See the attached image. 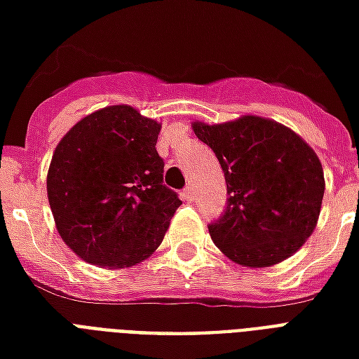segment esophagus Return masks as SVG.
Segmentation results:
<instances>
[{
	"mask_svg": "<svg viewBox=\"0 0 359 359\" xmlns=\"http://www.w3.org/2000/svg\"><path fill=\"white\" fill-rule=\"evenodd\" d=\"M194 187H187L182 192H180V196H182V200L184 201H192L194 200Z\"/></svg>",
	"mask_w": 359,
	"mask_h": 359,
	"instance_id": "esophagus-1",
	"label": "esophagus"
}]
</instances>
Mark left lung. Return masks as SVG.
<instances>
[{"label":"left lung","instance_id":"obj_1","mask_svg":"<svg viewBox=\"0 0 359 359\" xmlns=\"http://www.w3.org/2000/svg\"><path fill=\"white\" fill-rule=\"evenodd\" d=\"M192 129L226 179V211L209 224L215 245L249 268L274 266L297 253L320 219L325 179L318 154L289 127L261 116L217 126L194 121Z\"/></svg>","mask_w":359,"mask_h":359}]
</instances>
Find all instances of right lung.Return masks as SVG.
<instances>
[{
	"label": "right lung",
	"instance_id": "right-lung-1",
	"mask_svg": "<svg viewBox=\"0 0 359 359\" xmlns=\"http://www.w3.org/2000/svg\"><path fill=\"white\" fill-rule=\"evenodd\" d=\"M159 129L133 106H106L55 148L47 198L60 238L85 262L129 268L163 241L182 201L163 184Z\"/></svg>",
	"mask_w": 359,
	"mask_h": 359
}]
</instances>
